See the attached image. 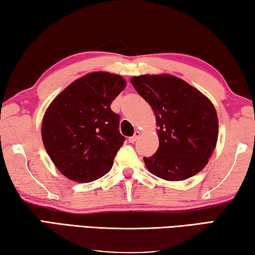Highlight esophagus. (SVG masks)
<instances>
[{"label":"esophagus","instance_id":"1","mask_svg":"<svg viewBox=\"0 0 255 255\" xmlns=\"http://www.w3.org/2000/svg\"><path fill=\"white\" fill-rule=\"evenodd\" d=\"M140 134H141V133L139 131H135L134 135L131 136V137H128V142H131V143H134V142L140 137Z\"/></svg>","mask_w":255,"mask_h":255}]
</instances>
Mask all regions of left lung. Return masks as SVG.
I'll use <instances>...</instances> for the list:
<instances>
[{
	"mask_svg": "<svg viewBox=\"0 0 255 255\" xmlns=\"http://www.w3.org/2000/svg\"><path fill=\"white\" fill-rule=\"evenodd\" d=\"M135 91L155 115L159 148L143 158L152 175L180 181L202 171L216 146L218 118L215 107L198 89L172 75L131 78Z\"/></svg>",
	"mask_w": 255,
	"mask_h": 255,
	"instance_id": "8db88e82",
	"label": "left lung"
}]
</instances>
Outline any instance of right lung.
I'll return each mask as SVG.
<instances>
[{"label":"right lung","mask_w":255,"mask_h":255,"mask_svg":"<svg viewBox=\"0 0 255 255\" xmlns=\"http://www.w3.org/2000/svg\"><path fill=\"white\" fill-rule=\"evenodd\" d=\"M127 86L120 75L96 71L67 86L44 113L41 136L58 170L76 182L106 175L125 137L112 102Z\"/></svg>","instance_id":"right-lung-1"}]
</instances>
